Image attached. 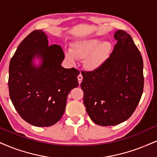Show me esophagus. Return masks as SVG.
I'll return each instance as SVG.
<instances>
[{"label": "esophagus", "mask_w": 157, "mask_h": 157, "mask_svg": "<svg viewBox=\"0 0 157 157\" xmlns=\"http://www.w3.org/2000/svg\"><path fill=\"white\" fill-rule=\"evenodd\" d=\"M82 79H83V76H82V75L80 73V74L78 75V84H80L81 83H82Z\"/></svg>", "instance_id": "obj_1"}]
</instances>
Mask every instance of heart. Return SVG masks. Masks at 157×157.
Here are the masks:
<instances>
[{
    "mask_svg": "<svg viewBox=\"0 0 157 157\" xmlns=\"http://www.w3.org/2000/svg\"><path fill=\"white\" fill-rule=\"evenodd\" d=\"M111 51L112 44L110 41L100 42L98 38H91L75 41L71 51L65 52V57L71 64H74L76 59H84L85 68L89 71H95L105 64Z\"/></svg>",
    "mask_w": 157,
    "mask_h": 157,
    "instance_id": "heart-1",
    "label": "heart"
}]
</instances>
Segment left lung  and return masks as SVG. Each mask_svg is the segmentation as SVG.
Wrapping results in <instances>:
<instances>
[{"label": "left lung", "instance_id": "8db88e82", "mask_svg": "<svg viewBox=\"0 0 157 157\" xmlns=\"http://www.w3.org/2000/svg\"><path fill=\"white\" fill-rule=\"evenodd\" d=\"M113 37L117 43L105 64L95 71L82 72L86 111L100 126L117 125L128 119L144 90L140 52L124 30H117Z\"/></svg>", "mask_w": 157, "mask_h": 157}]
</instances>
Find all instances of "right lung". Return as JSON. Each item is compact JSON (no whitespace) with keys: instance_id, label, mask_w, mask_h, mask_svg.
Here are the masks:
<instances>
[{"instance_id":"add662e5","label":"right lung","mask_w":157,"mask_h":157,"mask_svg":"<svg viewBox=\"0 0 157 157\" xmlns=\"http://www.w3.org/2000/svg\"><path fill=\"white\" fill-rule=\"evenodd\" d=\"M61 46H49L48 36L36 30L21 42L9 64V95L25 121L49 127L63 117L67 98L78 86L79 71L64 68Z\"/></svg>"}]
</instances>
